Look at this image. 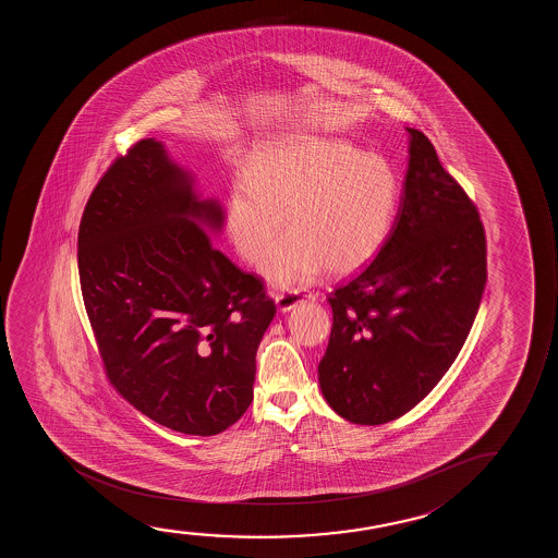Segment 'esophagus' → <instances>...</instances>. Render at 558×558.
Returning <instances> with one entry per match:
<instances>
[{"label": "esophagus", "instance_id": "obj_1", "mask_svg": "<svg viewBox=\"0 0 558 558\" xmlns=\"http://www.w3.org/2000/svg\"><path fill=\"white\" fill-rule=\"evenodd\" d=\"M306 298H313V295H305L301 290L278 291L275 295L276 305H278V308H280L282 313L290 311V308H293V306L298 305V303H301V301Z\"/></svg>", "mask_w": 558, "mask_h": 558}]
</instances>
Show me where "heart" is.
<instances>
[{
	"label": "heart",
	"instance_id": "1",
	"mask_svg": "<svg viewBox=\"0 0 558 558\" xmlns=\"http://www.w3.org/2000/svg\"><path fill=\"white\" fill-rule=\"evenodd\" d=\"M400 184L389 161L336 138L288 137L253 154L227 198V232L257 265L282 234H294L263 272L276 286L313 280L328 268L349 275L367 265L389 238Z\"/></svg>",
	"mask_w": 558,
	"mask_h": 558
}]
</instances>
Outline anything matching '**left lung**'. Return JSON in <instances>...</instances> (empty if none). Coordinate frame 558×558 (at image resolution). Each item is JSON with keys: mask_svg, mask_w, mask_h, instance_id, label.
Segmentation results:
<instances>
[{"mask_svg": "<svg viewBox=\"0 0 558 558\" xmlns=\"http://www.w3.org/2000/svg\"><path fill=\"white\" fill-rule=\"evenodd\" d=\"M410 131L404 194L389 238L329 293L333 326L318 364L328 404L360 425L397 420L458 359L488 278L486 232L435 146Z\"/></svg>", "mask_w": 558, "mask_h": 558, "instance_id": "8db88e82", "label": "left lung"}]
</instances>
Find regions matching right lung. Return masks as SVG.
<instances>
[{"label":"right lung","instance_id":"right-lung-1","mask_svg":"<svg viewBox=\"0 0 558 558\" xmlns=\"http://www.w3.org/2000/svg\"><path fill=\"white\" fill-rule=\"evenodd\" d=\"M221 207L199 202L163 146L141 138L85 204L77 270L102 367L135 410L184 435H219L253 400L276 305L259 276L214 247Z\"/></svg>","mask_w":558,"mask_h":558}]
</instances>
